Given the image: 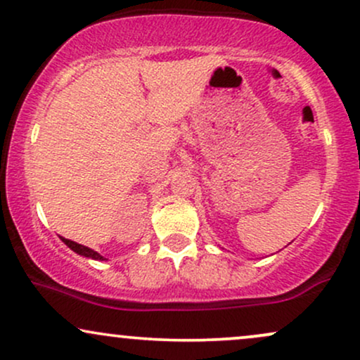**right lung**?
<instances>
[{
  "mask_svg": "<svg viewBox=\"0 0 360 360\" xmlns=\"http://www.w3.org/2000/svg\"><path fill=\"white\" fill-rule=\"evenodd\" d=\"M60 238H62V242H64L65 245L69 247V249H72L74 252H76V254L84 255V257H89V259L105 260V257H103V255L98 254V252H94L93 249H89V247H84V245H81V243H76V242L69 240V238H64V237H60Z\"/></svg>",
  "mask_w": 360,
  "mask_h": 360,
  "instance_id": "obj_1",
  "label": "right lung"
}]
</instances>
